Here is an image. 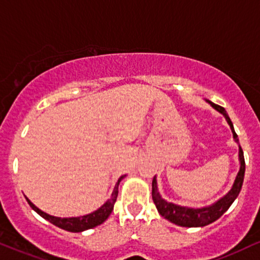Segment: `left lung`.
Instances as JSON below:
<instances>
[{"label":"left lung","mask_w":260,"mask_h":260,"mask_svg":"<svg viewBox=\"0 0 260 260\" xmlns=\"http://www.w3.org/2000/svg\"><path fill=\"white\" fill-rule=\"evenodd\" d=\"M208 102V100H207ZM217 111H219L220 114L224 115L225 120L228 121L229 126L231 128V132H233L234 139L235 142H239L237 139V134L234 129L233 122H231L230 117L228 116L226 111L221 106L214 104V103L208 102ZM239 160H240V171L237 173L236 179L234 181L233 186L229 190V192L223 198L218 200L217 202H214L213 205L208 206V207H202V208H187L183 207V206L174 205L172 202H167L166 200L161 198L160 192L157 189V181H156V176L152 179V200L157 208L158 213L162 217H165L166 219H168L172 223L179 225V226H185V228H199V226H206V225L213 223L217 219L223 215L225 212L229 209V207L233 205V202L235 201L237 196L241 191V187L243 184V178H245V157H243V151L239 145Z\"/></svg>","instance_id":"left-lung-1"}]
</instances>
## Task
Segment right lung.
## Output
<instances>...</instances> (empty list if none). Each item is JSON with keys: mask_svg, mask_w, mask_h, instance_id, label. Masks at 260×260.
I'll list each match as a JSON object with an SVG mask.
<instances>
[{"mask_svg": "<svg viewBox=\"0 0 260 260\" xmlns=\"http://www.w3.org/2000/svg\"><path fill=\"white\" fill-rule=\"evenodd\" d=\"M126 176H122L118 178L116 185L114 187V191L111 193V198L106 201L102 207L96 209V211L93 212V213L82 215V217H73V218H59V217H53V215H49L45 213L43 211H41L40 208H37L32 202L30 201L29 199H26L27 203L30 205V207L34 209V211L37 212L41 217L45 218L46 220H48L49 223H52L55 226L60 228V229H64L67 231H70V233H81V231L92 229V228L98 226V225L103 224L104 221L108 219L109 215L111 214L112 209H114V205L116 202L117 195H118V185H120V181L123 179Z\"/></svg>", "mask_w": 260, "mask_h": 260, "instance_id": "add662e5", "label": "right lung"}]
</instances>
